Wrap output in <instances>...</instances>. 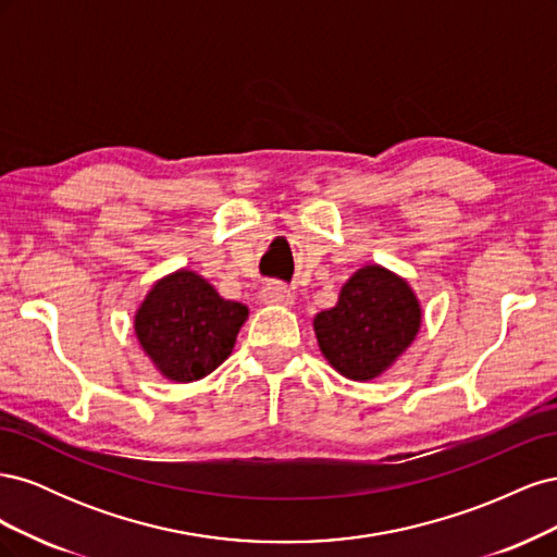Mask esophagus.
<instances>
[{
    "instance_id": "34e87169",
    "label": "esophagus",
    "mask_w": 557,
    "mask_h": 557,
    "mask_svg": "<svg viewBox=\"0 0 557 557\" xmlns=\"http://www.w3.org/2000/svg\"><path fill=\"white\" fill-rule=\"evenodd\" d=\"M260 297L264 305H293V290L288 288V285H283L278 281L264 283Z\"/></svg>"
}]
</instances>
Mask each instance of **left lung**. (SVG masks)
Segmentation results:
<instances>
[{
	"instance_id": "1",
	"label": "left lung",
	"mask_w": 557,
	"mask_h": 557,
	"mask_svg": "<svg viewBox=\"0 0 557 557\" xmlns=\"http://www.w3.org/2000/svg\"><path fill=\"white\" fill-rule=\"evenodd\" d=\"M420 307L407 281L383 267H364L342 288L336 307L313 320L318 346L336 372L369 381L409 348Z\"/></svg>"
}]
</instances>
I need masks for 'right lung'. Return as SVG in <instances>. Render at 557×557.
Instances as JSON below:
<instances>
[{
  "label": "right lung",
  "instance_id": "right-lung-1",
  "mask_svg": "<svg viewBox=\"0 0 557 557\" xmlns=\"http://www.w3.org/2000/svg\"><path fill=\"white\" fill-rule=\"evenodd\" d=\"M246 318L242 301L223 299L205 278L181 269L146 295L134 330L162 376L190 383L227 360Z\"/></svg>",
  "mask_w": 557,
  "mask_h": 557
}]
</instances>
